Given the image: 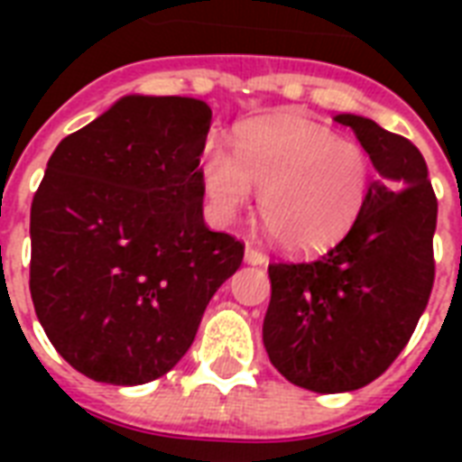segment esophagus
I'll list each match as a JSON object with an SVG mask.
<instances>
[{
    "label": "esophagus",
    "instance_id": "1",
    "mask_svg": "<svg viewBox=\"0 0 462 462\" xmlns=\"http://www.w3.org/2000/svg\"><path fill=\"white\" fill-rule=\"evenodd\" d=\"M245 261H246V263H252V266H263V263H266V261H268V256L263 252H261L259 246L246 245Z\"/></svg>",
    "mask_w": 462,
    "mask_h": 462
}]
</instances>
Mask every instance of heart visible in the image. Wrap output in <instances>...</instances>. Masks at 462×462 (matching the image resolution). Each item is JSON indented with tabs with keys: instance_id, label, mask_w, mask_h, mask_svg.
<instances>
[{
	"instance_id": "obj_1",
	"label": "heart",
	"mask_w": 462,
	"mask_h": 462,
	"mask_svg": "<svg viewBox=\"0 0 462 462\" xmlns=\"http://www.w3.org/2000/svg\"><path fill=\"white\" fill-rule=\"evenodd\" d=\"M201 180L217 220L237 217L256 189L261 220L271 237L295 252H316L355 223L369 194L372 165L355 141L285 119L245 126L237 153L210 139Z\"/></svg>"
}]
</instances>
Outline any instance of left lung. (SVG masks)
<instances>
[{
    "instance_id": "8db88e82",
    "label": "left lung",
    "mask_w": 462,
    "mask_h": 462,
    "mask_svg": "<svg viewBox=\"0 0 462 462\" xmlns=\"http://www.w3.org/2000/svg\"><path fill=\"white\" fill-rule=\"evenodd\" d=\"M350 126L374 167L350 232L309 261L268 266L263 345L295 386L345 393L372 383L415 333L434 285L437 196L412 141L357 115Z\"/></svg>"
}]
</instances>
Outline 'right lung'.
Instances as JSON below:
<instances>
[{"label":"right lung","instance_id":"right-lung-1","mask_svg":"<svg viewBox=\"0 0 462 462\" xmlns=\"http://www.w3.org/2000/svg\"><path fill=\"white\" fill-rule=\"evenodd\" d=\"M213 112L126 96L54 148L31 206V297L50 343L88 379L139 386L191 347L245 245L203 223Z\"/></svg>","mask_w":462,"mask_h":462}]
</instances>
